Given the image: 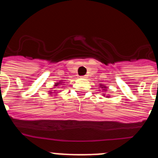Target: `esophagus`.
Instances as JSON below:
<instances>
[{"mask_svg": "<svg viewBox=\"0 0 158 158\" xmlns=\"http://www.w3.org/2000/svg\"><path fill=\"white\" fill-rule=\"evenodd\" d=\"M81 77H82V78H86V77H86V76H81Z\"/></svg>", "mask_w": 158, "mask_h": 158, "instance_id": "obj_1", "label": "esophagus"}]
</instances>
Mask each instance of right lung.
<instances>
[{
    "mask_svg": "<svg viewBox=\"0 0 158 158\" xmlns=\"http://www.w3.org/2000/svg\"><path fill=\"white\" fill-rule=\"evenodd\" d=\"M58 85H59V84H56V85H56V86H58Z\"/></svg>",
    "mask_w": 158,
    "mask_h": 158,
    "instance_id": "obj_1",
    "label": "right lung"
}]
</instances>
